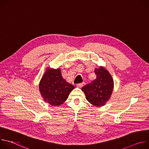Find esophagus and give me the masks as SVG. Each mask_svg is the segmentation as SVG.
I'll return each instance as SVG.
<instances>
[{"label": "esophagus", "mask_w": 149, "mask_h": 149, "mask_svg": "<svg viewBox=\"0 0 149 149\" xmlns=\"http://www.w3.org/2000/svg\"><path fill=\"white\" fill-rule=\"evenodd\" d=\"M83 85H84V83H83V82H82V83H79V84H78L77 85V87L81 88V87L83 86Z\"/></svg>", "instance_id": "obj_1"}]
</instances>
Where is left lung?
Returning a JSON list of instances; mask_svg holds the SVG:
<instances>
[{
  "label": "left lung",
  "mask_w": 149,
  "mask_h": 149,
  "mask_svg": "<svg viewBox=\"0 0 149 149\" xmlns=\"http://www.w3.org/2000/svg\"><path fill=\"white\" fill-rule=\"evenodd\" d=\"M96 79L82 88L86 99L91 104L101 107L105 104L112 94L114 81L109 72L104 67L95 68Z\"/></svg>",
  "instance_id": "obj_1"
}]
</instances>
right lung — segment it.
Segmentation results:
<instances>
[{
    "label": "right lung",
    "mask_w": 149,
    "mask_h": 149,
    "mask_svg": "<svg viewBox=\"0 0 149 149\" xmlns=\"http://www.w3.org/2000/svg\"><path fill=\"white\" fill-rule=\"evenodd\" d=\"M74 88L73 85L62 78L59 68H48L39 85V91L44 100L52 106L62 104Z\"/></svg>",
    "instance_id": "1"
}]
</instances>
